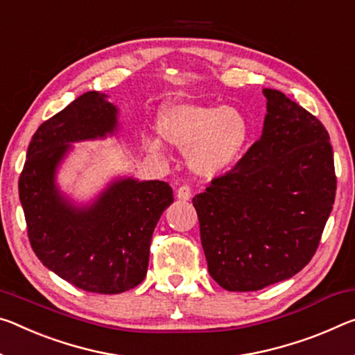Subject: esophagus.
<instances>
[{"label":"esophagus","instance_id":"34e87169","mask_svg":"<svg viewBox=\"0 0 355 355\" xmlns=\"http://www.w3.org/2000/svg\"><path fill=\"white\" fill-rule=\"evenodd\" d=\"M191 196H193V191H191L188 184H183V187H180L177 191V198L180 200H189Z\"/></svg>","mask_w":355,"mask_h":355}]
</instances>
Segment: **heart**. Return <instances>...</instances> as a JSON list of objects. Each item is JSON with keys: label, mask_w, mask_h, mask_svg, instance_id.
Here are the masks:
<instances>
[{"label": "heart", "mask_w": 355, "mask_h": 355, "mask_svg": "<svg viewBox=\"0 0 355 355\" xmlns=\"http://www.w3.org/2000/svg\"><path fill=\"white\" fill-rule=\"evenodd\" d=\"M159 136L187 151L191 171L200 177H218L239 164L250 142V120L239 107L177 101L166 104L157 115ZM151 155H162L157 137L145 139Z\"/></svg>", "instance_id": "heart-1"}]
</instances>
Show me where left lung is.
<instances>
[{
    "instance_id": "obj_1",
    "label": "left lung",
    "mask_w": 355,
    "mask_h": 355,
    "mask_svg": "<svg viewBox=\"0 0 355 355\" xmlns=\"http://www.w3.org/2000/svg\"><path fill=\"white\" fill-rule=\"evenodd\" d=\"M262 93L261 139L193 199L208 273L226 291H259L299 273L335 200L327 129L278 89Z\"/></svg>"
}]
</instances>
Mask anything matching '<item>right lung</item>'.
I'll list each match as a JSON object with an SVG mask.
<instances>
[{
    "instance_id": "obj_1",
    "label": "right lung",
    "mask_w": 355,
    "mask_h": 355,
    "mask_svg": "<svg viewBox=\"0 0 355 355\" xmlns=\"http://www.w3.org/2000/svg\"><path fill=\"white\" fill-rule=\"evenodd\" d=\"M118 107L98 92L82 96L39 126L19 180L28 237L39 261L76 288L120 294L147 275L151 235L173 202L159 180L115 177L87 204L63 193L56 175L77 142L115 136Z\"/></svg>"
}]
</instances>
